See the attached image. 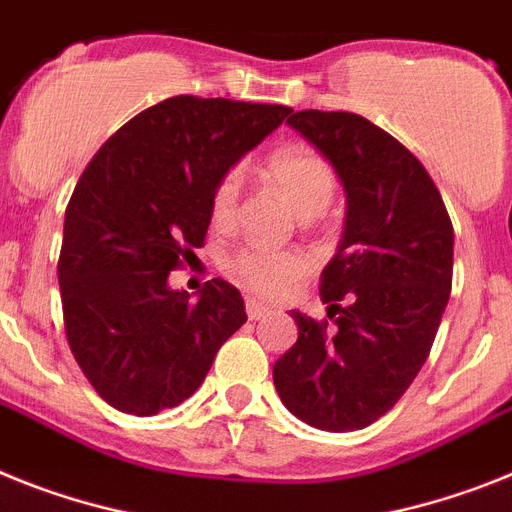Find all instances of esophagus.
<instances>
[{"instance_id":"34e87169","label":"esophagus","mask_w":512,"mask_h":512,"mask_svg":"<svg viewBox=\"0 0 512 512\" xmlns=\"http://www.w3.org/2000/svg\"><path fill=\"white\" fill-rule=\"evenodd\" d=\"M270 312H273V307H268V304L255 302V299H247V317H249V320H263V317H268Z\"/></svg>"}]
</instances>
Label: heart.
I'll return each instance as SVG.
<instances>
[{"instance_id": "b5f03b06", "label": "heart", "mask_w": 512, "mask_h": 512, "mask_svg": "<svg viewBox=\"0 0 512 512\" xmlns=\"http://www.w3.org/2000/svg\"><path fill=\"white\" fill-rule=\"evenodd\" d=\"M268 179L299 218H315L328 210L336 195V171L325 158L304 145H289L276 150L265 161ZM239 203V174L229 171L213 187L210 216L216 223H229ZM234 278L255 294L273 296L307 270V257L296 249H239L229 260Z\"/></svg>"}]
</instances>
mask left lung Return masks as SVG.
I'll return each instance as SVG.
<instances>
[{
  "label": "left lung",
  "instance_id": "left-lung-1",
  "mask_svg": "<svg viewBox=\"0 0 512 512\" xmlns=\"http://www.w3.org/2000/svg\"><path fill=\"white\" fill-rule=\"evenodd\" d=\"M336 169L346 221L322 270L328 322L291 309L299 338L273 364L283 406L325 432L377 422L435 343L453 283V223L414 153L349 111H296L289 122Z\"/></svg>",
  "mask_w": 512,
  "mask_h": 512
}]
</instances>
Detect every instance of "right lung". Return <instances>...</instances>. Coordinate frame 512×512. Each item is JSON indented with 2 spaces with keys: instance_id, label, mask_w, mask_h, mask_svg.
Listing matches in <instances>:
<instances>
[{
  "instance_id": "right-lung-1",
  "label": "right lung",
  "mask_w": 512,
  "mask_h": 512,
  "mask_svg": "<svg viewBox=\"0 0 512 512\" xmlns=\"http://www.w3.org/2000/svg\"><path fill=\"white\" fill-rule=\"evenodd\" d=\"M289 106L174 96L101 145L64 213V333L83 375L117 411L153 416L187 401L226 338L247 322L242 294L213 278L190 302L169 273L190 263L210 195Z\"/></svg>"
}]
</instances>
